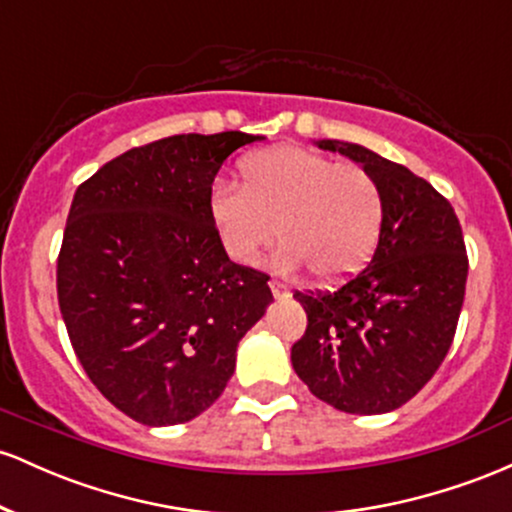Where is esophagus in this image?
Listing matches in <instances>:
<instances>
[{
  "label": "esophagus",
  "mask_w": 512,
  "mask_h": 512,
  "mask_svg": "<svg viewBox=\"0 0 512 512\" xmlns=\"http://www.w3.org/2000/svg\"><path fill=\"white\" fill-rule=\"evenodd\" d=\"M269 289H272V293H274L276 298L289 296V286H286L281 279H272V281H269Z\"/></svg>",
  "instance_id": "34e87169"
}]
</instances>
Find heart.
Masks as SVG:
<instances>
[{
  "instance_id": "1",
  "label": "heart",
  "mask_w": 512,
  "mask_h": 512,
  "mask_svg": "<svg viewBox=\"0 0 512 512\" xmlns=\"http://www.w3.org/2000/svg\"><path fill=\"white\" fill-rule=\"evenodd\" d=\"M243 182H219L209 197L223 248L248 264L276 236L286 240L281 264L308 267L337 284L366 267L383 231V192L366 168L339 163L303 146H279L250 156Z\"/></svg>"
}]
</instances>
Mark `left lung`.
Wrapping results in <instances>:
<instances>
[{
	"instance_id": "obj_1",
	"label": "left lung",
	"mask_w": 512,
	"mask_h": 512,
	"mask_svg": "<svg viewBox=\"0 0 512 512\" xmlns=\"http://www.w3.org/2000/svg\"><path fill=\"white\" fill-rule=\"evenodd\" d=\"M378 180L385 216L366 269L334 291H296L308 315L291 346L298 378L346 414L402 407L440 368L467 284V248L455 209L431 182L366 146L322 139Z\"/></svg>"
}]
</instances>
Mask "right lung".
Listing matches in <instances>:
<instances>
[{
    "mask_svg": "<svg viewBox=\"0 0 512 512\" xmlns=\"http://www.w3.org/2000/svg\"><path fill=\"white\" fill-rule=\"evenodd\" d=\"M245 132L134 146L76 190L57 301L91 383L144 426L192 421L221 397L245 332L274 301L269 274L228 260L211 182Z\"/></svg>",
    "mask_w": 512,
    "mask_h": 512,
    "instance_id": "obj_1",
    "label": "right lung"
}]
</instances>
